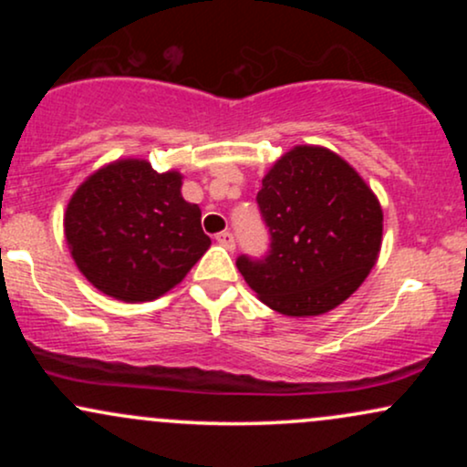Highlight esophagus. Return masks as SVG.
<instances>
[{"label": "esophagus", "mask_w": 467, "mask_h": 467, "mask_svg": "<svg viewBox=\"0 0 467 467\" xmlns=\"http://www.w3.org/2000/svg\"><path fill=\"white\" fill-rule=\"evenodd\" d=\"M217 241L223 245V248L234 250V234L230 230H223V233L217 234Z\"/></svg>", "instance_id": "34e87169"}]
</instances>
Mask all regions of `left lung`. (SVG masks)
<instances>
[{
	"instance_id": "left-lung-1",
	"label": "left lung",
	"mask_w": 467,
	"mask_h": 467,
	"mask_svg": "<svg viewBox=\"0 0 467 467\" xmlns=\"http://www.w3.org/2000/svg\"><path fill=\"white\" fill-rule=\"evenodd\" d=\"M270 250L241 254L239 272L267 307L318 316L351 296L378 261L382 208L340 155L296 147L256 192Z\"/></svg>"
}]
</instances>
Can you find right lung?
<instances>
[{
    "label": "right lung",
    "mask_w": 467,
    "mask_h": 467,
    "mask_svg": "<svg viewBox=\"0 0 467 467\" xmlns=\"http://www.w3.org/2000/svg\"><path fill=\"white\" fill-rule=\"evenodd\" d=\"M180 186V173H155L144 160H120L78 186L66 239L94 287L125 303L153 301L202 259L211 237Z\"/></svg>",
    "instance_id": "1"
}]
</instances>
